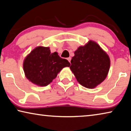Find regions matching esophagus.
I'll return each mask as SVG.
<instances>
[{
  "label": "esophagus",
  "instance_id": "esophagus-1",
  "mask_svg": "<svg viewBox=\"0 0 131 131\" xmlns=\"http://www.w3.org/2000/svg\"><path fill=\"white\" fill-rule=\"evenodd\" d=\"M68 60L69 61V62L70 63V61H71V57H69V58H68Z\"/></svg>",
  "mask_w": 131,
  "mask_h": 131
}]
</instances>
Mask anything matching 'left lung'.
<instances>
[{
	"label": "left lung",
	"instance_id": "1",
	"mask_svg": "<svg viewBox=\"0 0 131 131\" xmlns=\"http://www.w3.org/2000/svg\"><path fill=\"white\" fill-rule=\"evenodd\" d=\"M70 62L77 81L87 88L96 87L104 81L110 65L108 55L93 41L77 48Z\"/></svg>",
	"mask_w": 131,
	"mask_h": 131
}]
</instances>
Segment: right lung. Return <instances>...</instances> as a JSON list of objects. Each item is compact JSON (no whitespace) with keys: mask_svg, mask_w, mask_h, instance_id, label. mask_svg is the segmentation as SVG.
Segmentation results:
<instances>
[{"mask_svg":"<svg viewBox=\"0 0 131 131\" xmlns=\"http://www.w3.org/2000/svg\"><path fill=\"white\" fill-rule=\"evenodd\" d=\"M67 59L57 52L51 53L49 47H37L25 58L23 68L26 78L36 85L46 86L56 78L65 67H69Z\"/></svg>","mask_w":131,"mask_h":131,"instance_id":"right-lung-1","label":"right lung"}]
</instances>
